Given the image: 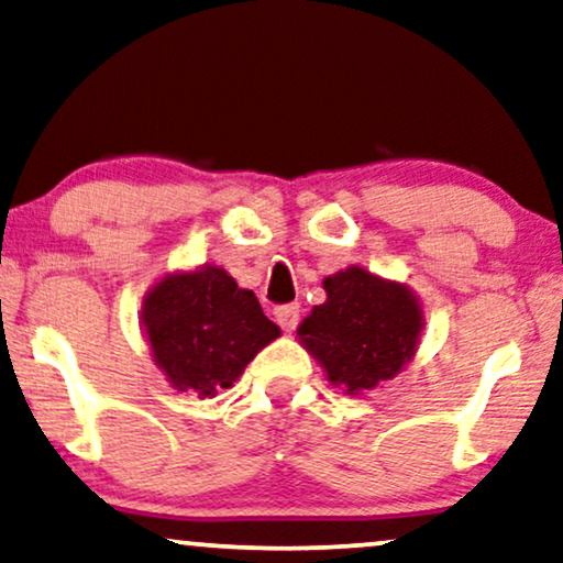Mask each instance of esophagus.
<instances>
[{"label":"esophagus","mask_w":563,"mask_h":563,"mask_svg":"<svg viewBox=\"0 0 563 563\" xmlns=\"http://www.w3.org/2000/svg\"><path fill=\"white\" fill-rule=\"evenodd\" d=\"M275 321L283 327V332H294L301 321V306L298 303H286V306H277L275 309Z\"/></svg>","instance_id":"1"}]
</instances>
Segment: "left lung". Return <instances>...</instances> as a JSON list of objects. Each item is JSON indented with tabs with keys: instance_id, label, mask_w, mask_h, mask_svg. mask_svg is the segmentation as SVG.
Returning a JSON list of instances; mask_svg holds the SVG:
<instances>
[{
	"instance_id": "1",
	"label": "left lung",
	"mask_w": 563,
	"mask_h": 563,
	"mask_svg": "<svg viewBox=\"0 0 563 563\" xmlns=\"http://www.w3.org/2000/svg\"><path fill=\"white\" fill-rule=\"evenodd\" d=\"M327 301L298 327V342L344 394L363 396L407 368L417 355L424 311L407 283L350 265L324 277Z\"/></svg>"
}]
</instances>
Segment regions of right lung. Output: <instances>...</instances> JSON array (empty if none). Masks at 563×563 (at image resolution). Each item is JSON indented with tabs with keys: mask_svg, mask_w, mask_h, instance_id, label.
<instances>
[{
	"mask_svg": "<svg viewBox=\"0 0 563 563\" xmlns=\"http://www.w3.org/2000/svg\"><path fill=\"white\" fill-rule=\"evenodd\" d=\"M141 327L169 386L200 399L234 386L254 355L280 336L257 296L219 265L162 275L141 303Z\"/></svg>",
	"mask_w": 563,
	"mask_h": 563,
	"instance_id": "1",
	"label": "right lung"
}]
</instances>
